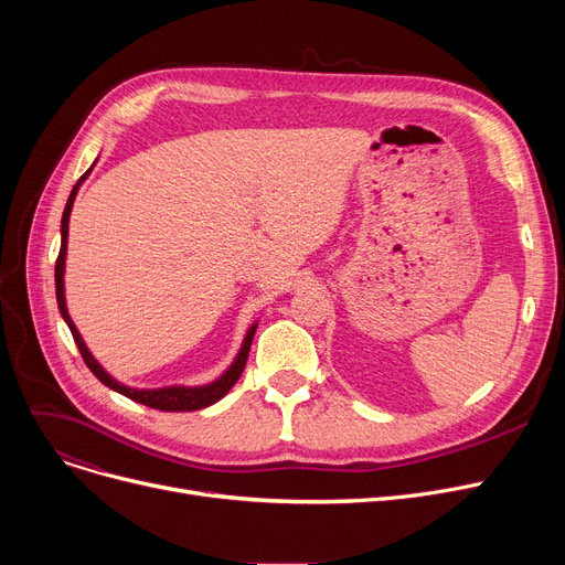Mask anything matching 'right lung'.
I'll return each mask as SVG.
<instances>
[{"label":"right lung","mask_w":565,"mask_h":565,"mask_svg":"<svg viewBox=\"0 0 565 565\" xmlns=\"http://www.w3.org/2000/svg\"><path fill=\"white\" fill-rule=\"evenodd\" d=\"M96 164V162H94ZM92 164V169H94ZM92 169H88L79 181L75 183L68 201H66V207H64V215H62V249H58V256H56V265H54V288H56V305H58V311H62V318L66 320V324L71 328V334L79 348V354L84 364L92 369V373L105 384V387L118 392L128 396L130 401H137L141 405H148L153 409H162V412H194V409H201V407H207L217 403L220 398H224L228 394V390L233 387V384L237 382V377L243 375V369L247 364V354H249V345H252V339L256 334V322L252 324V328L247 330V337L241 345V352H237V358L233 360V364L213 382L207 384H201V387H181V384H173V387H162V390H135V387H126V384H121L118 380H114L98 362L92 352H88L86 343L82 341L75 322L71 320L68 316V307H66V295H64V273H66V249H68V220H71V211H73V201H75V194L79 190V185L84 183V178L92 173Z\"/></svg>","instance_id":"obj_1"}]
</instances>
